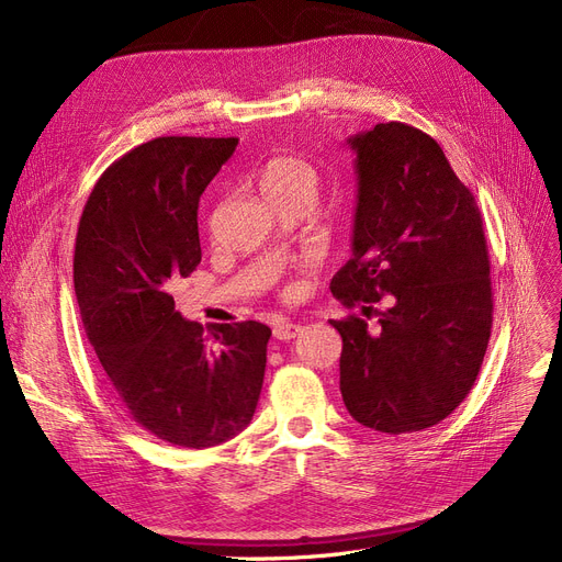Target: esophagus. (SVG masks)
<instances>
[{
  "instance_id": "esophagus-1",
  "label": "esophagus",
  "mask_w": 562,
  "mask_h": 562,
  "mask_svg": "<svg viewBox=\"0 0 562 562\" xmlns=\"http://www.w3.org/2000/svg\"><path fill=\"white\" fill-rule=\"evenodd\" d=\"M300 330H302V326L300 323H293V321H285V318H281V321H277L274 323V337L277 339H293L295 335H300Z\"/></svg>"
}]
</instances>
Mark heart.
I'll use <instances>...</instances> for the list:
<instances>
[{"mask_svg":"<svg viewBox=\"0 0 562 562\" xmlns=\"http://www.w3.org/2000/svg\"><path fill=\"white\" fill-rule=\"evenodd\" d=\"M260 187L265 194H307L316 196L318 173L314 166L297 157H277L271 159L260 176Z\"/></svg>","mask_w":562,"mask_h":562,"instance_id":"heart-1","label":"heart"}]
</instances>
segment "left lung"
Masks as SVG:
<instances>
[{"label": "left lung", "mask_w": 562, "mask_h": 562, "mask_svg": "<svg viewBox=\"0 0 562 562\" xmlns=\"http://www.w3.org/2000/svg\"><path fill=\"white\" fill-rule=\"evenodd\" d=\"M347 145L359 194L351 260L330 291L347 307L384 300L386 310L375 333L359 316L333 321L339 391L368 429L422 431L467 398L483 366L492 328L483 217L424 131L389 122Z\"/></svg>", "instance_id": "left-lung-1"}]
</instances>
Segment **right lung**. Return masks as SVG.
Segmentation results:
<instances>
[{
	"instance_id": "right-lung-1",
	"label": "right lung",
	"mask_w": 562,
	"mask_h": 562,
	"mask_svg": "<svg viewBox=\"0 0 562 562\" xmlns=\"http://www.w3.org/2000/svg\"><path fill=\"white\" fill-rule=\"evenodd\" d=\"M239 138L168 135L100 176L75 244L83 330L116 398L143 429L203 450L244 431L260 398L269 326L176 312L171 288L201 262L199 199Z\"/></svg>"
}]
</instances>
